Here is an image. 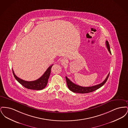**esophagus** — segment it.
I'll use <instances>...</instances> for the list:
<instances>
[{
	"label": "esophagus",
	"instance_id": "obj_1",
	"mask_svg": "<svg viewBox=\"0 0 128 128\" xmlns=\"http://www.w3.org/2000/svg\"><path fill=\"white\" fill-rule=\"evenodd\" d=\"M60 62H61V64L62 65H65V64H66L67 63V60H66V59H65V58H62V60H61V61H60Z\"/></svg>",
	"mask_w": 128,
	"mask_h": 128
}]
</instances>
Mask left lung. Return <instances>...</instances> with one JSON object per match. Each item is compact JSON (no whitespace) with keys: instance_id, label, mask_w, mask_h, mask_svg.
<instances>
[{"instance_id":"left-lung-1","label":"left lung","mask_w":128,"mask_h":128,"mask_svg":"<svg viewBox=\"0 0 128 128\" xmlns=\"http://www.w3.org/2000/svg\"><path fill=\"white\" fill-rule=\"evenodd\" d=\"M106 46L107 48L108 49V51L110 52V53L111 54L108 42V41H106ZM109 75H110V73L108 75L106 79L104 80L102 83L98 84V85H94V86H92L90 87H83V86H81L79 85H77L72 82L67 77V76H66V82H67L68 87V89L71 91L73 92H76V93L86 94V93H89V92H92L94 91L98 90V89L100 88V87H101L107 81Z\"/></svg>"}]
</instances>
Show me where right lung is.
<instances>
[{"instance_id":"obj_1","label":"right lung","mask_w":128,"mask_h":128,"mask_svg":"<svg viewBox=\"0 0 128 128\" xmlns=\"http://www.w3.org/2000/svg\"><path fill=\"white\" fill-rule=\"evenodd\" d=\"M53 65V64L49 66L47 70L40 78L34 81H26L24 80L21 79L15 74L13 70L12 72L15 78L20 84L24 86L25 88L28 89L41 90L44 89L48 84L49 77L51 72V69Z\"/></svg>"}]
</instances>
